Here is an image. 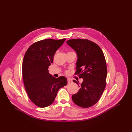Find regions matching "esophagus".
<instances>
[{"label":"esophagus","mask_w":132,"mask_h":132,"mask_svg":"<svg viewBox=\"0 0 132 132\" xmlns=\"http://www.w3.org/2000/svg\"><path fill=\"white\" fill-rule=\"evenodd\" d=\"M67 82H68V84H71V83L72 82V80L70 78H68L67 79Z\"/></svg>","instance_id":"obj_1"}]
</instances>
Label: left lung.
I'll list each match as a JSON object with an SVG mask.
<instances>
[{
    "mask_svg": "<svg viewBox=\"0 0 132 132\" xmlns=\"http://www.w3.org/2000/svg\"><path fill=\"white\" fill-rule=\"evenodd\" d=\"M66 43L78 55L75 74L83 79L79 92L72 96V100L79 106L89 108L99 101L105 88L107 67L104 55L97 44L88 39H70ZM73 82L79 86V81Z\"/></svg>",
    "mask_w": 132,
    "mask_h": 132,
    "instance_id": "1",
    "label": "left lung"
}]
</instances>
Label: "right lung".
Here are the masks:
<instances>
[{
  "mask_svg": "<svg viewBox=\"0 0 132 132\" xmlns=\"http://www.w3.org/2000/svg\"><path fill=\"white\" fill-rule=\"evenodd\" d=\"M66 39H46L32 44L27 50L22 62V77L30 100L39 108L54 102L59 89L67 84L65 77H53L48 68L54 55Z\"/></svg>",
  "mask_w": 132,
  "mask_h": 132,
  "instance_id": "add662e5",
  "label": "right lung"
}]
</instances>
